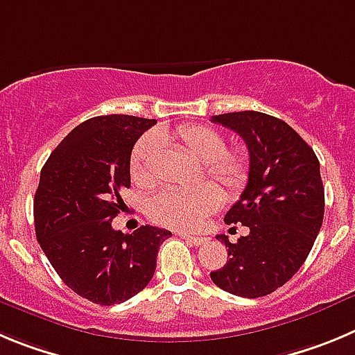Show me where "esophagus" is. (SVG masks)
Listing matches in <instances>:
<instances>
[{
  "label": "esophagus",
  "mask_w": 355,
  "mask_h": 355,
  "mask_svg": "<svg viewBox=\"0 0 355 355\" xmlns=\"http://www.w3.org/2000/svg\"><path fill=\"white\" fill-rule=\"evenodd\" d=\"M180 237H184L185 241L193 245H203L209 242V239L207 237H196V235H189V233H180Z\"/></svg>",
  "instance_id": "34e87169"
}]
</instances>
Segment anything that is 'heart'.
I'll list each match as a JSON object with an SVG mask.
<instances>
[{"label":"heart","mask_w":355,"mask_h":355,"mask_svg":"<svg viewBox=\"0 0 355 355\" xmlns=\"http://www.w3.org/2000/svg\"><path fill=\"white\" fill-rule=\"evenodd\" d=\"M162 141L180 146L185 154L203 164L205 177L226 196H237L248 184L249 157L242 148H226V138L209 125H182L168 132L146 134L130 155V178L139 187H152L157 178V159ZM214 185L193 191L164 189L146 203L154 223L178 230H194L221 205V193Z\"/></svg>","instance_id":"1"}]
</instances>
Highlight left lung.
<instances>
[{
  "label": "left lung",
  "mask_w": 355,
  "mask_h": 355,
  "mask_svg": "<svg viewBox=\"0 0 355 355\" xmlns=\"http://www.w3.org/2000/svg\"><path fill=\"white\" fill-rule=\"evenodd\" d=\"M237 132L249 152V178L241 200L226 212V225L249 233L235 244L226 235L225 267L210 272L219 288L257 299L272 293L301 269L324 221L320 162L286 122L258 111L212 116Z\"/></svg>",
  "instance_id": "left-lung-1"
}]
</instances>
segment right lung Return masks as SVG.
<instances>
[{"mask_svg":"<svg viewBox=\"0 0 355 355\" xmlns=\"http://www.w3.org/2000/svg\"><path fill=\"white\" fill-rule=\"evenodd\" d=\"M157 123L106 114L70 130L40 171L33 200L38 244L62 281L78 295L113 306L141 292L157 267L159 245L171 232L141 226L113 230L130 187V152Z\"/></svg>","mask_w":355,"mask_h":355,"instance_id":"1","label":"right lung"}]
</instances>
